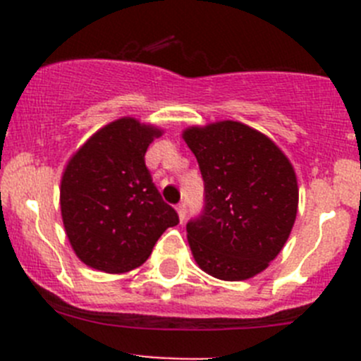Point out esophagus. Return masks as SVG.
Wrapping results in <instances>:
<instances>
[{
  "label": "esophagus",
  "instance_id": "34e87169",
  "mask_svg": "<svg viewBox=\"0 0 361 361\" xmlns=\"http://www.w3.org/2000/svg\"><path fill=\"white\" fill-rule=\"evenodd\" d=\"M176 211H178V216H180V221H183L185 216H187V206H185V202L178 204Z\"/></svg>",
  "mask_w": 361,
  "mask_h": 361
}]
</instances>
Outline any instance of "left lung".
I'll return each mask as SVG.
<instances>
[{"label":"left lung","instance_id":"8db88e82","mask_svg":"<svg viewBox=\"0 0 361 361\" xmlns=\"http://www.w3.org/2000/svg\"><path fill=\"white\" fill-rule=\"evenodd\" d=\"M183 140L204 180V207L187 224L195 262L224 281L253 278L292 232L298 206L292 164L274 141L232 120L190 127Z\"/></svg>","mask_w":361,"mask_h":361}]
</instances>
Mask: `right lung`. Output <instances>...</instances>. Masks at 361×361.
<instances>
[{
  "label": "right lung",
  "instance_id": "right-lung-1",
  "mask_svg": "<svg viewBox=\"0 0 361 361\" xmlns=\"http://www.w3.org/2000/svg\"><path fill=\"white\" fill-rule=\"evenodd\" d=\"M162 130L123 116L97 130L69 159L61 213L76 257L103 272L140 267L164 231L180 224L164 202L145 154Z\"/></svg>",
  "mask_w": 361,
  "mask_h": 361
}]
</instances>
